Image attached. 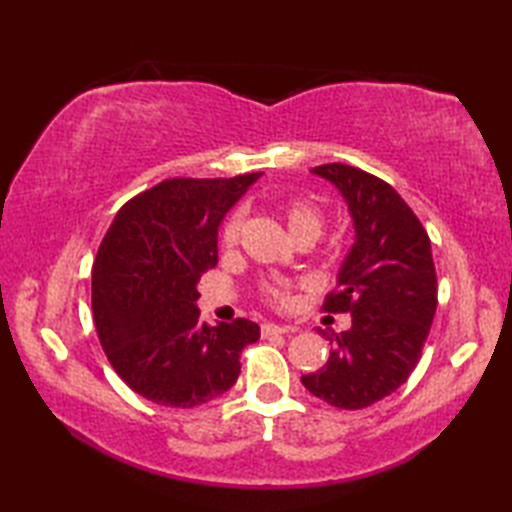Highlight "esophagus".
<instances>
[{"label": "esophagus", "mask_w": 512, "mask_h": 512, "mask_svg": "<svg viewBox=\"0 0 512 512\" xmlns=\"http://www.w3.org/2000/svg\"><path fill=\"white\" fill-rule=\"evenodd\" d=\"M292 330L286 328V325H275V323H264L262 325V336L268 339V336H275V334H290Z\"/></svg>", "instance_id": "esophagus-1"}]
</instances>
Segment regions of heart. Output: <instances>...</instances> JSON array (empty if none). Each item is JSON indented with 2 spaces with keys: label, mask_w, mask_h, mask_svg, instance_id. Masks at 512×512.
Instances as JSON below:
<instances>
[{
  "label": "heart",
  "mask_w": 512,
  "mask_h": 512,
  "mask_svg": "<svg viewBox=\"0 0 512 512\" xmlns=\"http://www.w3.org/2000/svg\"><path fill=\"white\" fill-rule=\"evenodd\" d=\"M281 215H284V222L288 226L290 235L297 239H317L323 231L325 224V213L317 202L308 198H290L281 206ZM239 231H242V220L239 215H231L222 226L220 244L222 250H233L239 244ZM259 297H262L268 306L277 310H288L295 306V288L290 284H262L259 288Z\"/></svg>",
  "instance_id": "1"
}]
</instances>
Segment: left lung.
Here are the masks:
<instances>
[{"label":"left lung","instance_id":"1","mask_svg":"<svg viewBox=\"0 0 512 512\" xmlns=\"http://www.w3.org/2000/svg\"><path fill=\"white\" fill-rule=\"evenodd\" d=\"M312 173L336 184L354 217L356 242L321 308L352 314V328L328 334V363L301 383L332 407L365 409L405 385L422 356L438 306L431 242L385 180L343 162Z\"/></svg>","mask_w":512,"mask_h":512}]
</instances>
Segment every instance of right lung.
Here are the masks:
<instances>
[{"mask_svg":"<svg viewBox=\"0 0 512 512\" xmlns=\"http://www.w3.org/2000/svg\"><path fill=\"white\" fill-rule=\"evenodd\" d=\"M262 173L169 178L129 200L92 268V312L114 372L156 405L191 409L235 385L259 339L248 319L200 323L198 281L217 264V228Z\"/></svg>","mask_w":512,"mask_h":512,"instance_id":"add662e5","label":"right lung"}]
</instances>
